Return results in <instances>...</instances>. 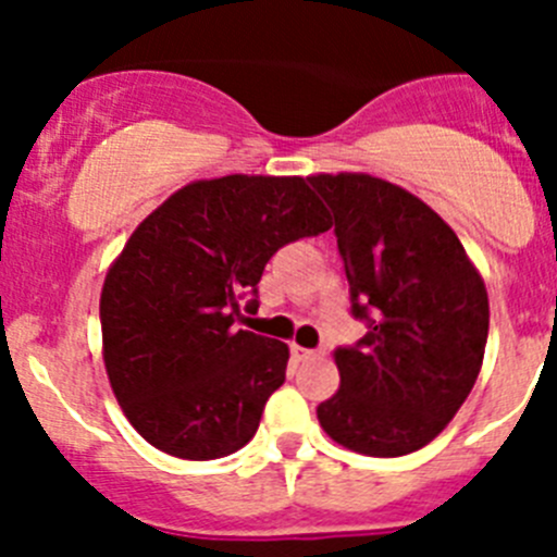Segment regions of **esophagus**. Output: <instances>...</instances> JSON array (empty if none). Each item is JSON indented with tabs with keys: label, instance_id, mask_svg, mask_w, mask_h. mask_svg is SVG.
<instances>
[{
	"label": "esophagus",
	"instance_id": "esophagus-1",
	"mask_svg": "<svg viewBox=\"0 0 557 557\" xmlns=\"http://www.w3.org/2000/svg\"><path fill=\"white\" fill-rule=\"evenodd\" d=\"M289 351H293V357L298 359V362H309V359L323 357L321 351H314V348H304V346H298V343H293V346H289Z\"/></svg>",
	"mask_w": 557,
	"mask_h": 557
}]
</instances>
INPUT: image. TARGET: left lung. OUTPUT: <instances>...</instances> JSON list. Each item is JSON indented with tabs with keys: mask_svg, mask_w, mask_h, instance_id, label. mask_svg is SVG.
<instances>
[{
	"mask_svg": "<svg viewBox=\"0 0 557 557\" xmlns=\"http://www.w3.org/2000/svg\"><path fill=\"white\" fill-rule=\"evenodd\" d=\"M309 184L334 211L351 309L368 321L357 346L334 351L339 387L318 421L359 455H410L446 430L480 376L488 289L412 191L368 172H318Z\"/></svg>",
	"mask_w": 557,
	"mask_h": 557,
	"instance_id": "obj_1",
	"label": "left lung"
}]
</instances>
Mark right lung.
<instances>
[{
    "label": "right lung",
    "mask_w": 557,
    "mask_h": 557,
    "mask_svg": "<svg viewBox=\"0 0 557 557\" xmlns=\"http://www.w3.org/2000/svg\"><path fill=\"white\" fill-rule=\"evenodd\" d=\"M329 228L301 175L191 181L141 220L108 268L100 323L111 391L147 444L214 460L256 435L289 348L234 329L239 301L275 250Z\"/></svg>",
    "instance_id": "1"
}]
</instances>
